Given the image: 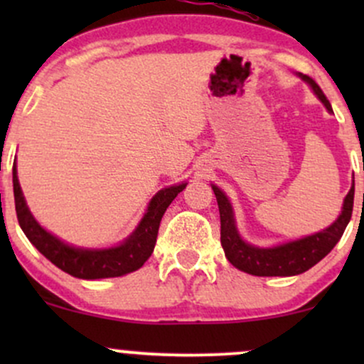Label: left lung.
Returning a JSON list of instances; mask_svg holds the SVG:
<instances>
[{
	"label": "left lung",
	"mask_w": 364,
	"mask_h": 364,
	"mask_svg": "<svg viewBox=\"0 0 364 364\" xmlns=\"http://www.w3.org/2000/svg\"><path fill=\"white\" fill-rule=\"evenodd\" d=\"M301 78L311 87L316 97L323 102L328 112H332V106L325 97V94L316 85V82L308 75L298 73ZM214 190L217 205H219L220 214V245H223L225 258L246 274L258 275V277H289V275H298L306 272L313 265H316L321 258L327 257L332 248L339 243L348 228L350 214H353L354 203V181L350 186L349 193L346 195L344 203L339 217L333 220L328 228L321 229L315 235L299 237V240L287 241L275 246H257L246 243L241 237L236 225L235 210H232L231 202L228 195L220 190L219 186L212 185Z\"/></svg>",
	"instance_id": "1"
}]
</instances>
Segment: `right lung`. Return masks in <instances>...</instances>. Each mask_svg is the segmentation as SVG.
Segmentation results:
<instances>
[{"label": "right lung", "mask_w": 364, "mask_h": 364, "mask_svg": "<svg viewBox=\"0 0 364 364\" xmlns=\"http://www.w3.org/2000/svg\"><path fill=\"white\" fill-rule=\"evenodd\" d=\"M186 185L188 183H179V185L159 190L149 202L147 210L135 231L119 245L109 246V248H80V246L65 243L37 223L36 217L28 210L22 188H20L18 176H16V162L14 164L15 210L23 235L58 269L73 277L87 279V281L121 277V275L139 270L154 252L159 225H161L166 208L171 205L178 193L185 190Z\"/></svg>", "instance_id": "right-lung-1"}]
</instances>
